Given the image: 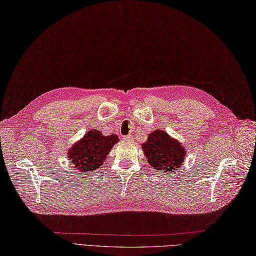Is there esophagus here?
<instances>
[{"label":"esophagus","instance_id":"34e87169","mask_svg":"<svg viewBox=\"0 0 256 256\" xmlns=\"http://www.w3.org/2000/svg\"><path fill=\"white\" fill-rule=\"evenodd\" d=\"M122 138H124L125 140H134V136L128 134V136H122Z\"/></svg>","mask_w":256,"mask_h":256}]
</instances>
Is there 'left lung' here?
Segmentation results:
<instances>
[{
	"instance_id": "obj_1",
	"label": "left lung",
	"mask_w": 256,
	"mask_h": 256,
	"mask_svg": "<svg viewBox=\"0 0 256 256\" xmlns=\"http://www.w3.org/2000/svg\"><path fill=\"white\" fill-rule=\"evenodd\" d=\"M142 148L149 165L163 174L178 170L185 158L181 144L162 130L152 131Z\"/></svg>"
}]
</instances>
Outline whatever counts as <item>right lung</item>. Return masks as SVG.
<instances>
[{
	"mask_svg": "<svg viewBox=\"0 0 256 256\" xmlns=\"http://www.w3.org/2000/svg\"><path fill=\"white\" fill-rule=\"evenodd\" d=\"M118 142L116 134L104 136L100 131L92 129L70 149L68 160L79 172L86 174L94 172L104 164V158Z\"/></svg>",
	"mask_w": 256,
	"mask_h": 256,
	"instance_id": "add662e5",
	"label": "right lung"
}]
</instances>
